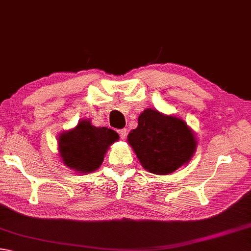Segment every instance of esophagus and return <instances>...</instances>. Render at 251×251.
<instances>
[{"instance_id": "34e87169", "label": "esophagus", "mask_w": 251, "mask_h": 251, "mask_svg": "<svg viewBox=\"0 0 251 251\" xmlns=\"http://www.w3.org/2000/svg\"><path fill=\"white\" fill-rule=\"evenodd\" d=\"M118 133H119V135H120V138L124 140V139H126V129H121V130H118Z\"/></svg>"}]
</instances>
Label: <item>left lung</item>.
I'll return each mask as SVG.
<instances>
[{
    "label": "left lung",
    "mask_w": 251,
    "mask_h": 251,
    "mask_svg": "<svg viewBox=\"0 0 251 251\" xmlns=\"http://www.w3.org/2000/svg\"><path fill=\"white\" fill-rule=\"evenodd\" d=\"M127 143L145 170L169 175L190 162L198 145L195 132L181 118L152 108L140 113Z\"/></svg>",
    "instance_id": "8db88e82"
}]
</instances>
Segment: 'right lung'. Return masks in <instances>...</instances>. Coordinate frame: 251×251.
<instances>
[{
    "mask_svg": "<svg viewBox=\"0 0 251 251\" xmlns=\"http://www.w3.org/2000/svg\"><path fill=\"white\" fill-rule=\"evenodd\" d=\"M118 140L116 131L82 119L76 126L59 134V155L67 167L83 175L91 174L100 167L107 151Z\"/></svg>",
    "mask_w": 251,
    "mask_h": 251,
    "instance_id": "1",
    "label": "right lung"
}]
</instances>
